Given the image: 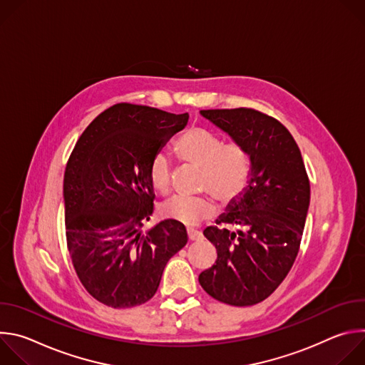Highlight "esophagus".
Listing matches in <instances>:
<instances>
[{
    "label": "esophagus",
    "mask_w": 365,
    "mask_h": 365,
    "mask_svg": "<svg viewBox=\"0 0 365 365\" xmlns=\"http://www.w3.org/2000/svg\"><path fill=\"white\" fill-rule=\"evenodd\" d=\"M187 238L189 241H199L202 240V232L196 230H187Z\"/></svg>",
    "instance_id": "1"
}]
</instances>
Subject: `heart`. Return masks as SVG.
<instances>
[{
  "label": "heart",
  "mask_w": 365,
  "mask_h": 365,
  "mask_svg": "<svg viewBox=\"0 0 365 365\" xmlns=\"http://www.w3.org/2000/svg\"><path fill=\"white\" fill-rule=\"evenodd\" d=\"M176 153L186 165L202 169L199 187L228 203L237 199L251 178V158L242 144L227 143L217 133L202 127L189 128L176 143ZM151 186L162 195L172 189V169L168 155L158 153L148 168ZM162 215L170 221L193 227L215 214L211 196L173 197L163 203Z\"/></svg>",
  "instance_id": "heart-1"
}]
</instances>
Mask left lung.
Listing matches in <instances>:
<instances>
[{"label": "left lung", "instance_id": "left-lung-1", "mask_svg": "<svg viewBox=\"0 0 365 365\" xmlns=\"http://www.w3.org/2000/svg\"><path fill=\"white\" fill-rule=\"evenodd\" d=\"M200 115L247 148L251 178L217 220L222 227L203 231L218 257L199 283L222 303L251 306L267 299L294 263L310 202L309 179L294 138L276 118L251 108L203 110Z\"/></svg>", "mask_w": 365, "mask_h": 365}]
</instances>
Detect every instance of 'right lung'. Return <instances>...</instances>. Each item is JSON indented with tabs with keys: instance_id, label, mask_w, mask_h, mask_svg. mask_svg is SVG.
<instances>
[{
	"instance_id": "add662e5",
	"label": "right lung",
	"mask_w": 365,
	"mask_h": 365,
	"mask_svg": "<svg viewBox=\"0 0 365 365\" xmlns=\"http://www.w3.org/2000/svg\"><path fill=\"white\" fill-rule=\"evenodd\" d=\"M187 120V113L117 103L86 127L71 154L63 179L68 250L81 283L103 304L150 300L187 242L186 228L170 220L141 231L153 214L150 163Z\"/></svg>"
}]
</instances>
